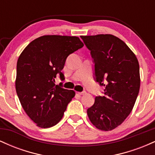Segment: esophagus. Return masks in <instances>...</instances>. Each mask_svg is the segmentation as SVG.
<instances>
[{
	"mask_svg": "<svg viewBox=\"0 0 155 155\" xmlns=\"http://www.w3.org/2000/svg\"><path fill=\"white\" fill-rule=\"evenodd\" d=\"M77 93L80 95H85V94H86V92H77Z\"/></svg>",
	"mask_w": 155,
	"mask_h": 155,
	"instance_id": "obj_1",
	"label": "esophagus"
}]
</instances>
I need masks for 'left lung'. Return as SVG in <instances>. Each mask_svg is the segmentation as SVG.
I'll return each instance as SVG.
<instances>
[{
    "label": "left lung",
    "instance_id": "left-lung-1",
    "mask_svg": "<svg viewBox=\"0 0 155 155\" xmlns=\"http://www.w3.org/2000/svg\"><path fill=\"white\" fill-rule=\"evenodd\" d=\"M91 51L96 81L104 86L87 109L92 124L108 131L120 125L133 110L140 90L139 64L123 41L111 34L81 35Z\"/></svg>",
    "mask_w": 155,
    "mask_h": 155
}]
</instances>
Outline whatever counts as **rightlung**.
Returning a JSON list of instances; mask_svg holds the SVG:
<instances>
[{
    "label": "right lung",
    "mask_w": 155,
    "mask_h": 155,
    "mask_svg": "<svg viewBox=\"0 0 155 155\" xmlns=\"http://www.w3.org/2000/svg\"><path fill=\"white\" fill-rule=\"evenodd\" d=\"M79 37L47 35L25 48L17 64L15 87L23 109L41 128L54 126L63 118L74 90L56 85L69 54L83 47Z\"/></svg>",
    "instance_id": "obj_1"
}]
</instances>
